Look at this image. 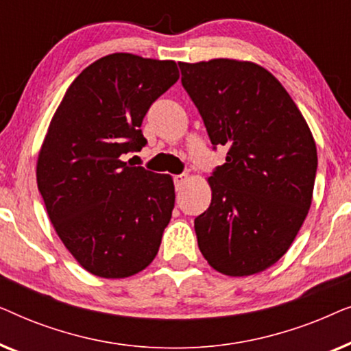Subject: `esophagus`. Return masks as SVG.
I'll return each instance as SVG.
<instances>
[{
    "label": "esophagus",
    "instance_id": "34e87169",
    "mask_svg": "<svg viewBox=\"0 0 351 351\" xmlns=\"http://www.w3.org/2000/svg\"><path fill=\"white\" fill-rule=\"evenodd\" d=\"M186 180H189V176H186V174H177V176H174V184L177 186V190H180L182 186L186 184Z\"/></svg>",
    "mask_w": 351,
    "mask_h": 351
}]
</instances>
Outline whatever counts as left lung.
Here are the masks:
<instances>
[{
    "label": "left lung",
    "instance_id": "1",
    "mask_svg": "<svg viewBox=\"0 0 351 351\" xmlns=\"http://www.w3.org/2000/svg\"><path fill=\"white\" fill-rule=\"evenodd\" d=\"M182 86L214 148L213 199L195 219L198 247L228 276L263 271L285 256L311 204L318 167L308 124L280 81L252 62H179Z\"/></svg>",
    "mask_w": 351,
    "mask_h": 351
}]
</instances>
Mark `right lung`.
Instances as JSON below:
<instances>
[{"label":"right lung","instance_id":"right-lung-1","mask_svg":"<svg viewBox=\"0 0 351 351\" xmlns=\"http://www.w3.org/2000/svg\"><path fill=\"white\" fill-rule=\"evenodd\" d=\"M179 80L174 60L117 52L78 75L47 129L38 190L84 270L128 278L150 265L174 209V182L121 156L147 145L142 121Z\"/></svg>","mask_w":351,"mask_h":351}]
</instances>
